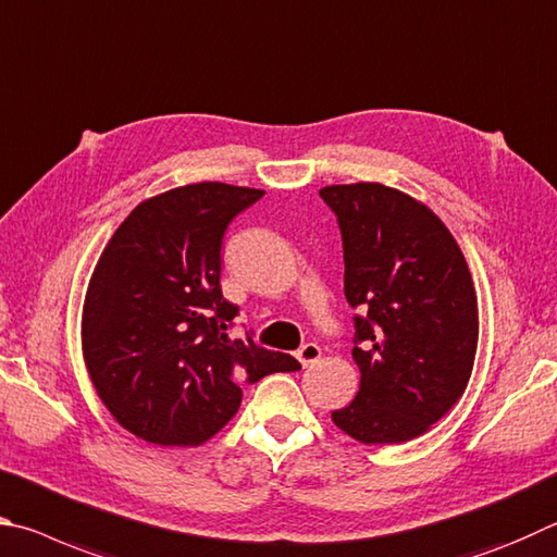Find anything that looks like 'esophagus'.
Segmentation results:
<instances>
[{
	"mask_svg": "<svg viewBox=\"0 0 557 557\" xmlns=\"http://www.w3.org/2000/svg\"><path fill=\"white\" fill-rule=\"evenodd\" d=\"M296 357H298V362H300V364H304V367H310V364L318 362V359H320V347H318L315 343H306L304 347L298 349Z\"/></svg>",
	"mask_w": 557,
	"mask_h": 557,
	"instance_id": "esophagus-1",
	"label": "esophagus"
}]
</instances>
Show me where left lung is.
Segmentation results:
<instances>
[{
    "label": "left lung",
    "mask_w": 557,
    "mask_h": 557,
    "mask_svg": "<svg viewBox=\"0 0 557 557\" xmlns=\"http://www.w3.org/2000/svg\"><path fill=\"white\" fill-rule=\"evenodd\" d=\"M355 313L359 392L333 421L367 445L423 435L470 382L480 318L450 230L411 195L382 183L327 185Z\"/></svg>",
    "instance_id": "left-lung-1"
}]
</instances>
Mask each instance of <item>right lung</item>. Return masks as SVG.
<instances>
[{
	"label": "right lung",
	"mask_w": 557,
	"mask_h": 557,
	"mask_svg": "<svg viewBox=\"0 0 557 557\" xmlns=\"http://www.w3.org/2000/svg\"><path fill=\"white\" fill-rule=\"evenodd\" d=\"M263 190L195 183L141 202L112 234L87 288L83 355L102 404L156 445H200L237 413L239 384L296 372L222 298V239Z\"/></svg>",
	"instance_id": "1"
}]
</instances>
